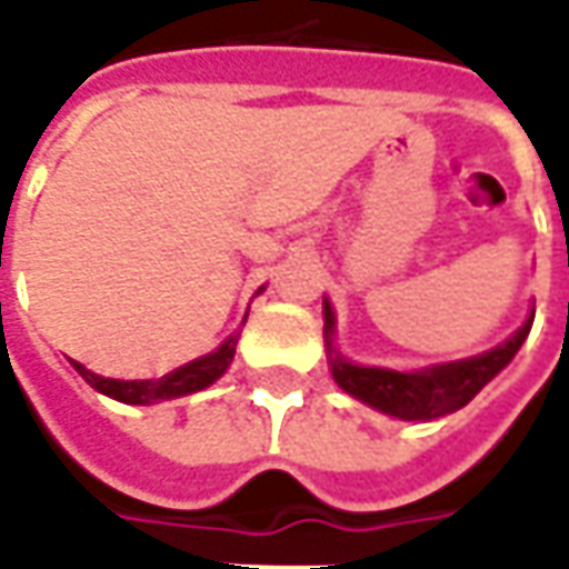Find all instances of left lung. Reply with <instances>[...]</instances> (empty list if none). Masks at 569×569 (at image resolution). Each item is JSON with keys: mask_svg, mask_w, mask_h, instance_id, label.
<instances>
[{"mask_svg": "<svg viewBox=\"0 0 569 569\" xmlns=\"http://www.w3.org/2000/svg\"><path fill=\"white\" fill-rule=\"evenodd\" d=\"M326 339L332 336V308L326 305ZM533 317L520 326L518 332L499 348L471 357V360H459V363H443V367L422 369V372H397V369H376V367H353L341 357H332V379L339 381L348 395L363 400L369 407L381 409L395 419L403 422H428V419H440L450 416L456 409H462L471 397L478 395L480 388L499 372L502 367L511 363V357L518 353L523 339L530 336Z\"/></svg>", "mask_w": 569, "mask_h": 569, "instance_id": "left-lung-1", "label": "left lung"}]
</instances>
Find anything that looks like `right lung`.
Returning <instances> with one entry per match:
<instances>
[{"instance_id": "1", "label": "right lung", "mask_w": 569, "mask_h": 569, "mask_svg": "<svg viewBox=\"0 0 569 569\" xmlns=\"http://www.w3.org/2000/svg\"><path fill=\"white\" fill-rule=\"evenodd\" d=\"M237 351V336L228 339L218 351L206 353L200 360H193L188 367L174 369L162 379H147V381H119V379H104V376H94L91 369H86L77 360H70L82 379L89 381L91 388H98L101 395L113 397L119 403H157V400H169V397H184L193 391L209 388L212 381L224 376V369L230 367Z\"/></svg>"}]
</instances>
